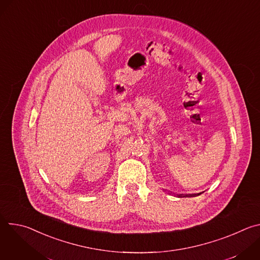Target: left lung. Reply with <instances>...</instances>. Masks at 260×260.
<instances>
[{
	"label": "left lung",
	"mask_w": 260,
	"mask_h": 260,
	"mask_svg": "<svg viewBox=\"0 0 260 260\" xmlns=\"http://www.w3.org/2000/svg\"><path fill=\"white\" fill-rule=\"evenodd\" d=\"M193 196H197V194H192V196H190V197H193ZM199 196V194H198ZM186 197H188V196H186Z\"/></svg>",
	"instance_id": "8db88e82"
}]
</instances>
